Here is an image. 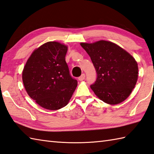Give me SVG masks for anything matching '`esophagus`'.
<instances>
[{"mask_svg": "<svg viewBox=\"0 0 154 154\" xmlns=\"http://www.w3.org/2000/svg\"><path fill=\"white\" fill-rule=\"evenodd\" d=\"M85 78H86L85 74H82L79 78H78V80H79L80 81H82V80H84L85 79Z\"/></svg>", "mask_w": 154, "mask_h": 154, "instance_id": "obj_1", "label": "esophagus"}]
</instances>
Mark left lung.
<instances>
[{
    "mask_svg": "<svg viewBox=\"0 0 154 154\" xmlns=\"http://www.w3.org/2000/svg\"><path fill=\"white\" fill-rule=\"evenodd\" d=\"M89 55L97 74L91 85L94 94L109 104L122 103L131 93L138 78L137 63L133 57L115 43L100 40L81 43Z\"/></svg>",
    "mask_w": 154,
    "mask_h": 154,
    "instance_id": "obj_1",
    "label": "left lung"
}]
</instances>
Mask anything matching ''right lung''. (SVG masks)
Instances as JSON below:
<instances>
[{
    "instance_id": "right-lung-1",
    "label": "right lung",
    "mask_w": 154,
    "mask_h": 154,
    "mask_svg": "<svg viewBox=\"0 0 154 154\" xmlns=\"http://www.w3.org/2000/svg\"><path fill=\"white\" fill-rule=\"evenodd\" d=\"M67 51V46L59 42H47L34 50L23 68L26 91L43 108L64 107L78 85L66 62Z\"/></svg>"
}]
</instances>
